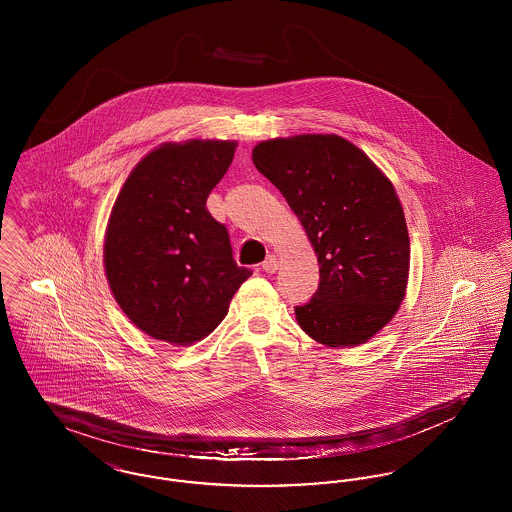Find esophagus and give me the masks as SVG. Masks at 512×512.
Here are the masks:
<instances>
[{
	"instance_id": "esophagus-1",
	"label": "esophagus",
	"mask_w": 512,
	"mask_h": 512,
	"mask_svg": "<svg viewBox=\"0 0 512 512\" xmlns=\"http://www.w3.org/2000/svg\"><path fill=\"white\" fill-rule=\"evenodd\" d=\"M261 268H263L265 272H268V274L276 272V270H278V259H276L274 255H268L267 259L263 261V265H261Z\"/></svg>"
}]
</instances>
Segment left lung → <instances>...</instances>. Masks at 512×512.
<instances>
[{"label":"left lung","mask_w":512,"mask_h":512,"mask_svg":"<svg viewBox=\"0 0 512 512\" xmlns=\"http://www.w3.org/2000/svg\"><path fill=\"white\" fill-rule=\"evenodd\" d=\"M257 171L282 192L318 257V290L295 307L305 334L328 347H355L399 309L411 244L390 180L336 134L261 142Z\"/></svg>","instance_id":"8db88e82"}]
</instances>
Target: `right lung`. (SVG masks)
Listing matches in <instances>:
<instances>
[{
	"label": "right lung",
	"instance_id": "obj_1",
	"mask_svg": "<svg viewBox=\"0 0 512 512\" xmlns=\"http://www.w3.org/2000/svg\"><path fill=\"white\" fill-rule=\"evenodd\" d=\"M234 151L236 142L217 140L157 147L115 201L105 274L124 315L155 340H203L251 276L236 265L226 226L205 205Z\"/></svg>",
	"mask_w": 512,
	"mask_h": 512
}]
</instances>
